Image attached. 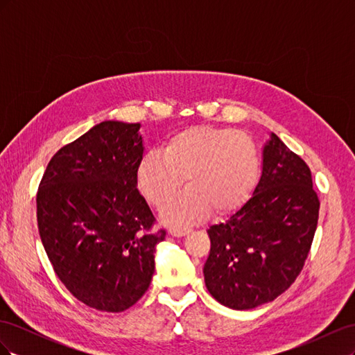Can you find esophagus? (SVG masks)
<instances>
[{"instance_id":"34e87169","label":"esophagus","mask_w":355,"mask_h":355,"mask_svg":"<svg viewBox=\"0 0 355 355\" xmlns=\"http://www.w3.org/2000/svg\"><path fill=\"white\" fill-rule=\"evenodd\" d=\"M191 232V228L188 227H171L170 234L175 235V237H182V235H187Z\"/></svg>"}]
</instances>
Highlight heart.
Here are the masks:
<instances>
[{
	"instance_id": "obj_1",
	"label": "heart",
	"mask_w": 355,
	"mask_h": 355,
	"mask_svg": "<svg viewBox=\"0 0 355 355\" xmlns=\"http://www.w3.org/2000/svg\"><path fill=\"white\" fill-rule=\"evenodd\" d=\"M187 180V191L171 200L163 218L171 223L227 214L249 200L261 176V154L253 139L231 128L191 127L167 139L163 153H146L136 184L154 207H161Z\"/></svg>"
}]
</instances>
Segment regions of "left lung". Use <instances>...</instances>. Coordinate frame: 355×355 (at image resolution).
Returning a JSON list of instances; mask_svg holds the SVG:
<instances>
[{
	"instance_id": "left-lung-1",
	"label": "left lung",
	"mask_w": 355,
	"mask_h": 355,
	"mask_svg": "<svg viewBox=\"0 0 355 355\" xmlns=\"http://www.w3.org/2000/svg\"><path fill=\"white\" fill-rule=\"evenodd\" d=\"M318 210L308 164L272 133L253 196L207 230L202 272L210 295L225 306L252 309L286 292L305 265Z\"/></svg>"
}]
</instances>
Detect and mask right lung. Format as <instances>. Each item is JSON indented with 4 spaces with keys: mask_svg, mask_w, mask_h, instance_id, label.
I'll use <instances>...</instances> for the list:
<instances>
[{
    "mask_svg": "<svg viewBox=\"0 0 355 355\" xmlns=\"http://www.w3.org/2000/svg\"><path fill=\"white\" fill-rule=\"evenodd\" d=\"M139 123L103 121L51 157L37 192L40 237L59 280L90 308L121 313L151 284L166 230L139 194Z\"/></svg>",
    "mask_w": 355,
    "mask_h": 355,
    "instance_id": "right-lung-1",
    "label": "right lung"
}]
</instances>
